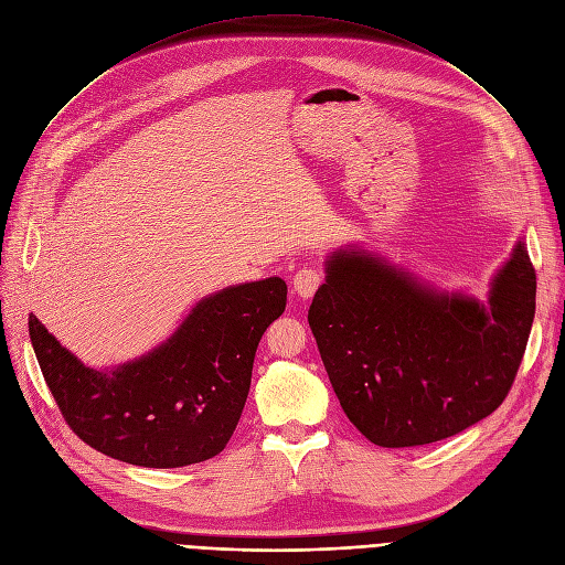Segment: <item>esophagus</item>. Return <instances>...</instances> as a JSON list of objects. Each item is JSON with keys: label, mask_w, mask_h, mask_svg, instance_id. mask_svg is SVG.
<instances>
[{"label": "esophagus", "mask_w": 565, "mask_h": 565, "mask_svg": "<svg viewBox=\"0 0 565 565\" xmlns=\"http://www.w3.org/2000/svg\"><path fill=\"white\" fill-rule=\"evenodd\" d=\"M321 281H323L321 273H316V269H311V267H302V269H298L296 277H292V292H296V296L302 300H309V298H313V292L318 286H321Z\"/></svg>", "instance_id": "esophagus-1"}]
</instances>
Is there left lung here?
Listing matches in <instances>:
<instances>
[{
  "instance_id": "obj_1",
  "label": "left lung",
  "mask_w": 565,
  "mask_h": 565,
  "mask_svg": "<svg viewBox=\"0 0 565 565\" xmlns=\"http://www.w3.org/2000/svg\"><path fill=\"white\" fill-rule=\"evenodd\" d=\"M533 313L535 269L522 237L484 302L347 244L326 258V284L307 318L349 420L376 446L411 448L501 406Z\"/></svg>"
}]
</instances>
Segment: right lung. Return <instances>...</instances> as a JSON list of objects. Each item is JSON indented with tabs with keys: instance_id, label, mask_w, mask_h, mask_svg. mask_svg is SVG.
I'll return each mask as SVG.
<instances>
[{
	"instance_id": "obj_1",
	"label": "right lung",
	"mask_w": 565,
	"mask_h": 565,
	"mask_svg": "<svg viewBox=\"0 0 565 565\" xmlns=\"http://www.w3.org/2000/svg\"><path fill=\"white\" fill-rule=\"evenodd\" d=\"M286 281L226 286L166 341L125 364H83L32 313L30 339L68 427L113 459L178 469L222 452L249 395L258 341L286 309Z\"/></svg>"
}]
</instances>
